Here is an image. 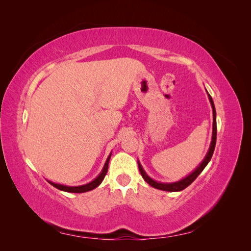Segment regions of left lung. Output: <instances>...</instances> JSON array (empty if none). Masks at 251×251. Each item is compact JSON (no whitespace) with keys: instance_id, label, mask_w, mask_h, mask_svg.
<instances>
[{"instance_id":"8db88e82","label":"left lung","mask_w":251,"mask_h":251,"mask_svg":"<svg viewBox=\"0 0 251 251\" xmlns=\"http://www.w3.org/2000/svg\"><path fill=\"white\" fill-rule=\"evenodd\" d=\"M207 92V91H206ZM208 95V100L210 101L211 104V108H212V136H211V142H210V146L208 149V151L206 156L204 157L203 161L197 166V169L192 172L191 174L188 175V176L184 177L183 179H181L179 181L176 182H172V183H163V182H158L155 181L154 179H151L149 175L144 172L142 165L140 164L139 160H138V168L140 171V174L142 178L146 180L148 183L153 186L157 189H161V191H165V192H180V191H183L184 188H186L189 184H192L193 182L196 180V178L199 176L201 174V172L205 169V166L208 164V162L210 161V159L212 157V154H214V151H215V147H216V141H217V119H216V108H215V103L212 101V98L209 95V93L207 92Z\"/></svg>"}]
</instances>
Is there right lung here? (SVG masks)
<instances>
[{"label":"right lung","mask_w":251,"mask_h":251,"mask_svg":"<svg viewBox=\"0 0 251 251\" xmlns=\"http://www.w3.org/2000/svg\"><path fill=\"white\" fill-rule=\"evenodd\" d=\"M112 153H110V155L108 156L107 160H105V163L103 165V168L100 172V174L98 175V176L92 180L91 182L87 184H83V185H78V186H68V185H63V184H58V183H54V182H51L49 181V183L51 185H53L54 187L58 188L59 191H63V192H68V193H86L89 191H92V189L96 188L98 185H100L102 180L104 179V176L107 175L108 173V166H109V161H110V158H111Z\"/></svg>","instance_id":"obj_1"}]
</instances>
